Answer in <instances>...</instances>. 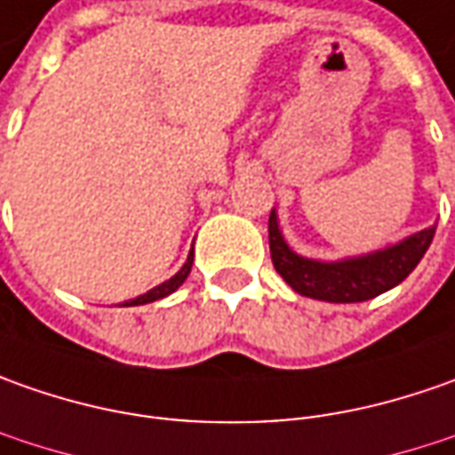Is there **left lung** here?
I'll return each mask as SVG.
<instances>
[{"instance_id":"obj_1","label":"left lung","mask_w":455,"mask_h":455,"mask_svg":"<svg viewBox=\"0 0 455 455\" xmlns=\"http://www.w3.org/2000/svg\"><path fill=\"white\" fill-rule=\"evenodd\" d=\"M433 234L435 227H428L380 251L342 261H317L294 254L279 231L276 213H269V251L279 276L305 297L337 305L365 302L393 290L418 267V261L431 246Z\"/></svg>"}]
</instances>
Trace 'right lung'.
Segmentation results:
<instances>
[{"label":"right lung","mask_w":455,"mask_h":455,"mask_svg":"<svg viewBox=\"0 0 455 455\" xmlns=\"http://www.w3.org/2000/svg\"><path fill=\"white\" fill-rule=\"evenodd\" d=\"M191 264H194V249H191V254H188V259H186V264L180 267L176 275L171 276V279H165L164 284H158V287H153L150 291H146V294H140V297H135V299H128V302H123L120 307H135V305H148V302H156V299H164V297H168L171 291H176L186 282V276H188V272H191Z\"/></svg>","instance_id":"right-lung-1"}]
</instances>
